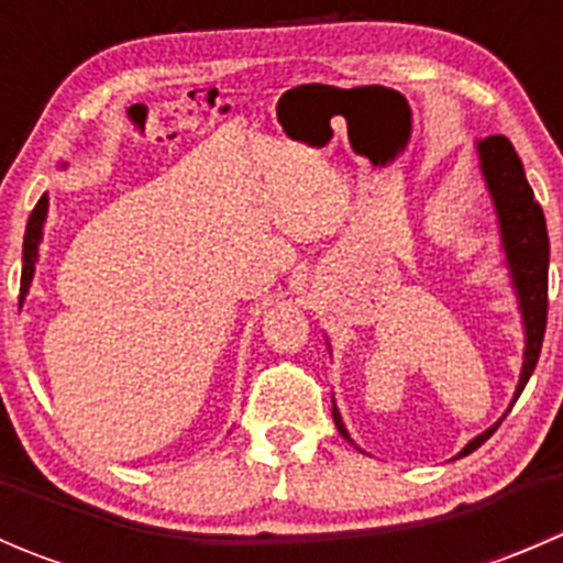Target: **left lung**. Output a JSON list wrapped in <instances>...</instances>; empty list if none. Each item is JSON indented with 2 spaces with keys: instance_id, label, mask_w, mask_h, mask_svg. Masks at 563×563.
<instances>
[{
  "instance_id": "1",
  "label": "left lung",
  "mask_w": 563,
  "mask_h": 563,
  "mask_svg": "<svg viewBox=\"0 0 563 563\" xmlns=\"http://www.w3.org/2000/svg\"><path fill=\"white\" fill-rule=\"evenodd\" d=\"M476 155H479V168H482V176H485L487 192H490L493 209H496L504 264H507L509 283H512V291L515 297H518L520 318H523V321H520L523 323V338H526L523 367H520L518 387H515L512 402H509L507 408V411H512L515 400H518L520 391L526 389L528 378H531L533 367H537L539 351H542L544 323H548V264H550L548 225H544L542 207L537 203L531 185H528L526 179L523 163H520L518 152H515V146L509 144V139H504V135H490V139L485 141H476ZM507 411H504V417H507ZM332 417H334V424H338L340 435L356 446V441L351 439L349 428H345L343 417H340V408L338 402H334V397H332ZM504 417L498 419L496 424H490L487 430H482L479 435H474V439H471L452 460L465 457L474 450H479V446L496 433V428L504 422ZM356 450H360V446H356Z\"/></svg>"
}]
</instances>
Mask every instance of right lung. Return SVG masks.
Segmentation results:
<instances>
[{"mask_svg":"<svg viewBox=\"0 0 563 563\" xmlns=\"http://www.w3.org/2000/svg\"><path fill=\"white\" fill-rule=\"evenodd\" d=\"M62 168H67V163H62ZM45 218H48V192L40 196V201L35 203L30 214V223H26V234H24V253H21V297L19 305L26 302V294H30L32 277H35V266L40 258V242H43V225Z\"/></svg>","mask_w":563,"mask_h":563,"instance_id":"obj_1","label":"right lung"}]
</instances>
